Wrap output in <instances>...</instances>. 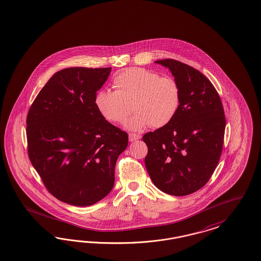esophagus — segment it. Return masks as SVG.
Returning <instances> with one entry per match:
<instances>
[{"label":"esophagus","mask_w":261,"mask_h":261,"mask_svg":"<svg viewBox=\"0 0 261 261\" xmlns=\"http://www.w3.org/2000/svg\"><path fill=\"white\" fill-rule=\"evenodd\" d=\"M141 136L137 135V134H129V141L130 142H136L137 140H140Z\"/></svg>","instance_id":"1"}]
</instances>
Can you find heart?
Wrapping results in <instances>:
<instances>
[{
  "mask_svg": "<svg viewBox=\"0 0 261 261\" xmlns=\"http://www.w3.org/2000/svg\"><path fill=\"white\" fill-rule=\"evenodd\" d=\"M115 91L96 92L94 105L106 120L123 124L139 132L148 126L160 128L171 122L181 104L179 84L172 77H161L157 72L132 67L120 72L113 81Z\"/></svg>",
  "mask_w": 261,
  "mask_h": 261,
  "instance_id": "b5f03b06",
  "label": "heart"
}]
</instances>
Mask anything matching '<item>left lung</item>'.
Listing matches in <instances>:
<instances>
[{
	"label": "left lung",
	"mask_w": 261,
	"mask_h": 261,
	"mask_svg": "<svg viewBox=\"0 0 261 261\" xmlns=\"http://www.w3.org/2000/svg\"><path fill=\"white\" fill-rule=\"evenodd\" d=\"M171 70L181 89L179 110L171 122L144 134V164L154 185L182 197L202 188L220 160L225 136L223 104L212 83L175 60L156 61Z\"/></svg>",
	"instance_id": "8db88e82"
}]
</instances>
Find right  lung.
I'll return each instance as SVG.
<instances>
[{
    "label": "right lung",
    "instance_id": "1",
    "mask_svg": "<svg viewBox=\"0 0 261 261\" xmlns=\"http://www.w3.org/2000/svg\"><path fill=\"white\" fill-rule=\"evenodd\" d=\"M112 67H69L55 73L27 116L28 154L46 189L75 206L105 198L128 134L111 124L94 105Z\"/></svg>",
    "mask_w": 261,
    "mask_h": 261
}]
</instances>
